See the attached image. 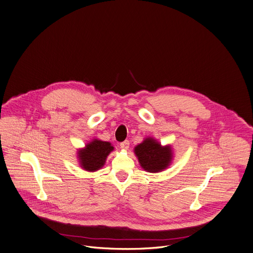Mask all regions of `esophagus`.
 I'll use <instances>...</instances> for the list:
<instances>
[{
	"instance_id": "34e87169",
	"label": "esophagus",
	"mask_w": 253,
	"mask_h": 253,
	"mask_svg": "<svg viewBox=\"0 0 253 253\" xmlns=\"http://www.w3.org/2000/svg\"><path fill=\"white\" fill-rule=\"evenodd\" d=\"M129 145H130V142L128 140H125L122 143H120V148L123 149V150H128L129 149Z\"/></svg>"
}]
</instances>
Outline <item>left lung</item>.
<instances>
[{
    "label": "left lung",
    "instance_id": "8db88e82",
    "mask_svg": "<svg viewBox=\"0 0 253 253\" xmlns=\"http://www.w3.org/2000/svg\"><path fill=\"white\" fill-rule=\"evenodd\" d=\"M135 154L143 169L150 173H158L167 169L172 160V151L169 146L162 147L153 138H147L135 147Z\"/></svg>",
    "mask_w": 253,
    "mask_h": 253
}]
</instances>
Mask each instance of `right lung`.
Wrapping results in <instances>:
<instances>
[{"mask_svg":"<svg viewBox=\"0 0 253 253\" xmlns=\"http://www.w3.org/2000/svg\"><path fill=\"white\" fill-rule=\"evenodd\" d=\"M113 146L109 142L100 140H93L86 145L84 149H81L78 153L80 166L84 170L94 172L99 170L105 163V160L109 153L113 151Z\"/></svg>","mask_w":253,"mask_h":253,"instance_id":"add662e5","label":"right lung"}]
</instances>
